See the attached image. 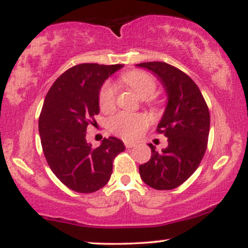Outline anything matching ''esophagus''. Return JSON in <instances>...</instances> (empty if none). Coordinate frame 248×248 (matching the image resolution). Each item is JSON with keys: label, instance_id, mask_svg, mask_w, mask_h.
<instances>
[{"label": "esophagus", "instance_id": "34e87169", "mask_svg": "<svg viewBox=\"0 0 248 248\" xmlns=\"http://www.w3.org/2000/svg\"><path fill=\"white\" fill-rule=\"evenodd\" d=\"M124 147L133 148V147H135V143H133V142H124Z\"/></svg>", "mask_w": 248, "mask_h": 248}]
</instances>
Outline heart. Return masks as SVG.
<instances>
[{"label": "heart", "mask_w": 248, "mask_h": 248, "mask_svg": "<svg viewBox=\"0 0 248 248\" xmlns=\"http://www.w3.org/2000/svg\"><path fill=\"white\" fill-rule=\"evenodd\" d=\"M121 80L135 91L142 99H147L148 104H156L154 94L157 88L155 77L141 70H132L121 76ZM116 102V91L112 82L106 81L99 91V107L107 113L114 109ZM149 118L144 114L121 112L109 120L108 127L114 135L126 141H134L149 126Z\"/></svg>", "instance_id": "b5f03b06"}]
</instances>
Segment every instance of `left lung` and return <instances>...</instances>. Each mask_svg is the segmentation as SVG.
I'll list each match as a JSON object with an SVG mask.
<instances>
[{"label":"left lung","instance_id":"8db88e82","mask_svg":"<svg viewBox=\"0 0 248 248\" xmlns=\"http://www.w3.org/2000/svg\"><path fill=\"white\" fill-rule=\"evenodd\" d=\"M157 75L168 94V105L157 133L168 138V147L139 167L142 181L156 190H171L196 171L207 148L210 113L205 99L186 73L163 62H141Z\"/></svg>","mask_w":248,"mask_h":248}]
</instances>
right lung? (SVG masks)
Returning <instances> with one entry per match:
<instances>
[{"instance_id": "obj_1", "label": "right lung", "mask_w": 248, "mask_h": 248, "mask_svg": "<svg viewBox=\"0 0 248 248\" xmlns=\"http://www.w3.org/2000/svg\"><path fill=\"white\" fill-rule=\"evenodd\" d=\"M122 65L79 64L57 78L45 96L38 128L43 153L59 181L73 191H98L109 181L113 161L124 150L109 136L99 147L86 142L88 124H96L101 85Z\"/></svg>"}]
</instances>
